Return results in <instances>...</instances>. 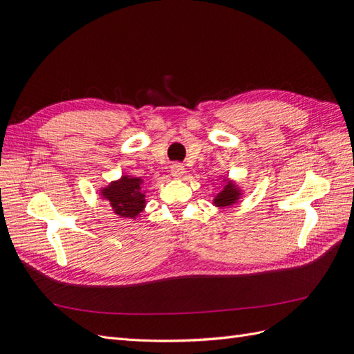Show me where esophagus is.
<instances>
[{
	"mask_svg": "<svg viewBox=\"0 0 354 354\" xmlns=\"http://www.w3.org/2000/svg\"><path fill=\"white\" fill-rule=\"evenodd\" d=\"M185 173H186V169H185V167L181 165V164H173V165H171V176H173L174 178L185 177Z\"/></svg>",
	"mask_w": 354,
	"mask_h": 354,
	"instance_id": "obj_1",
	"label": "esophagus"
}]
</instances>
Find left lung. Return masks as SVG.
Masks as SVG:
<instances>
[{
    "label": "left lung",
    "instance_id": "1",
    "mask_svg": "<svg viewBox=\"0 0 354 354\" xmlns=\"http://www.w3.org/2000/svg\"><path fill=\"white\" fill-rule=\"evenodd\" d=\"M241 195L242 194L236 185H233L232 181H226V185H224L220 194H217V196L214 198L212 203L218 208L229 207V205H233V203H236Z\"/></svg>",
    "mask_w": 354,
    "mask_h": 354
}]
</instances>
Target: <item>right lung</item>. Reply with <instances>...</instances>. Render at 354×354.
I'll list each match as a JSON object with an SVG mask.
<instances>
[{"label":"right lung","mask_w":354,"mask_h":354,"mask_svg":"<svg viewBox=\"0 0 354 354\" xmlns=\"http://www.w3.org/2000/svg\"><path fill=\"white\" fill-rule=\"evenodd\" d=\"M100 194L120 217L136 218L146 207L145 186L140 177L122 176L103 187Z\"/></svg>","instance_id":"right-lung-1"}]
</instances>
